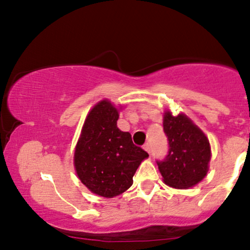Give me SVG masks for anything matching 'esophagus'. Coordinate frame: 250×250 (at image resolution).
Instances as JSON below:
<instances>
[{
	"mask_svg": "<svg viewBox=\"0 0 250 250\" xmlns=\"http://www.w3.org/2000/svg\"><path fill=\"white\" fill-rule=\"evenodd\" d=\"M144 150L146 151L147 153H150V152H151V146H150V144H145V145H144Z\"/></svg>",
	"mask_w": 250,
	"mask_h": 250,
	"instance_id": "esophagus-1",
	"label": "esophagus"
}]
</instances>
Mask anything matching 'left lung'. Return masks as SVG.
<instances>
[{"label": "left lung", "mask_w": 250, "mask_h": 250, "mask_svg": "<svg viewBox=\"0 0 250 250\" xmlns=\"http://www.w3.org/2000/svg\"><path fill=\"white\" fill-rule=\"evenodd\" d=\"M164 131L168 141V153L158 160V168L167 186L187 189L204 179L209 170L211 148L209 140L188 116L164 115Z\"/></svg>", "instance_id": "1"}]
</instances>
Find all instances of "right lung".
Listing matches in <instances>:
<instances>
[{
  "label": "right lung",
  "mask_w": 250,
  "mask_h": 250,
  "mask_svg": "<svg viewBox=\"0 0 250 250\" xmlns=\"http://www.w3.org/2000/svg\"><path fill=\"white\" fill-rule=\"evenodd\" d=\"M119 110L108 100L98 103L85 120L75 148L78 178L94 194L112 198L130 188L142 160L148 157L116 125Z\"/></svg>",
  "instance_id": "1"
}]
</instances>
